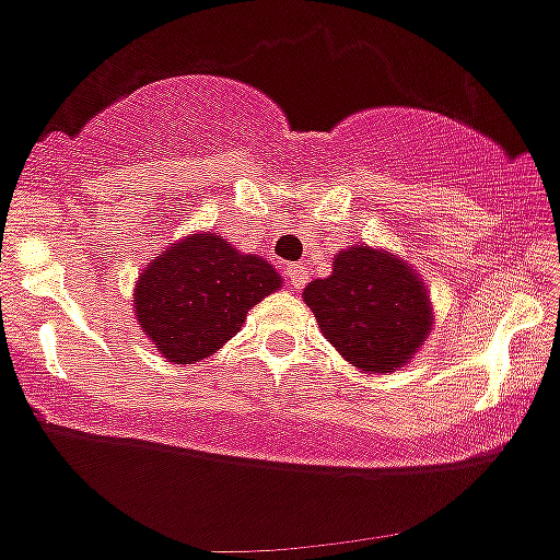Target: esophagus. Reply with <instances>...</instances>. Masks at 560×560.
<instances>
[{
	"mask_svg": "<svg viewBox=\"0 0 560 560\" xmlns=\"http://www.w3.org/2000/svg\"><path fill=\"white\" fill-rule=\"evenodd\" d=\"M284 276H287V284H290L294 292L303 290L305 281H308V273H305V268H303V266H287Z\"/></svg>",
	"mask_w": 560,
	"mask_h": 560,
	"instance_id": "esophagus-1",
	"label": "esophagus"
}]
</instances>
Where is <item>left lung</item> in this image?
Returning a JSON list of instances; mask_svg holds the SVG:
<instances>
[{"label": "left lung", "mask_w": 560, "mask_h": 560, "mask_svg": "<svg viewBox=\"0 0 560 560\" xmlns=\"http://www.w3.org/2000/svg\"><path fill=\"white\" fill-rule=\"evenodd\" d=\"M324 337L364 372L404 366L425 340L430 300L420 276L398 257L372 247H348L327 279L305 287Z\"/></svg>", "instance_id": "8db88e82"}]
</instances>
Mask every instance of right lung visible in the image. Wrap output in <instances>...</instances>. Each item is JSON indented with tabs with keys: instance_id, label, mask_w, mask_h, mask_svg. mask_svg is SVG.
Here are the masks:
<instances>
[{
	"instance_id": "right-lung-1",
	"label": "right lung",
	"mask_w": 560,
	"mask_h": 560,
	"mask_svg": "<svg viewBox=\"0 0 560 560\" xmlns=\"http://www.w3.org/2000/svg\"><path fill=\"white\" fill-rule=\"evenodd\" d=\"M279 287L268 260L242 255L214 233H196L143 270L135 313L164 359L194 364L223 348L252 305Z\"/></svg>"
}]
</instances>
